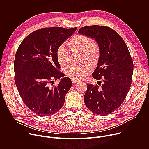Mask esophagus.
Masks as SVG:
<instances>
[{
	"mask_svg": "<svg viewBox=\"0 0 149 149\" xmlns=\"http://www.w3.org/2000/svg\"><path fill=\"white\" fill-rule=\"evenodd\" d=\"M79 82V81H78V80H76V79H72V82L73 83V84H76V83H77V82Z\"/></svg>",
	"mask_w": 149,
	"mask_h": 149,
	"instance_id": "1",
	"label": "esophagus"
}]
</instances>
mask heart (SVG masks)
Instances as JSON below:
<instances>
[{
    "mask_svg": "<svg viewBox=\"0 0 149 149\" xmlns=\"http://www.w3.org/2000/svg\"><path fill=\"white\" fill-rule=\"evenodd\" d=\"M66 44H61L56 51L59 62L63 66H67L71 62V51L82 52V61H88L91 63L97 62L100 56V48L96 42L87 35L79 34L74 36ZM93 67L88 63L81 65H72L66 70L68 77L74 79H81L89 75Z\"/></svg>",
    "mask_w": 149,
    "mask_h": 149,
    "instance_id": "b5f03b06",
    "label": "heart"
}]
</instances>
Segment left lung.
I'll list each match as a JSON object with an SVG mask.
<instances>
[{
    "instance_id": "1",
    "label": "left lung",
    "mask_w": 149,
    "mask_h": 149,
    "mask_svg": "<svg viewBox=\"0 0 149 149\" xmlns=\"http://www.w3.org/2000/svg\"><path fill=\"white\" fill-rule=\"evenodd\" d=\"M79 34L95 39L100 48V56L92 75L104 84H87L84 102L97 115H107L118 109L128 93L133 72V62L125 42L111 28L93 25L81 28Z\"/></svg>"
}]
</instances>
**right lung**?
I'll list each match as a JSON object with an SVG mask.
<instances>
[{
  "mask_svg": "<svg viewBox=\"0 0 149 149\" xmlns=\"http://www.w3.org/2000/svg\"><path fill=\"white\" fill-rule=\"evenodd\" d=\"M76 28H41L28 35L19 45L15 57V82L27 107L40 116L58 112L72 86L71 79L58 71L56 51L76 31ZM62 77L58 86L53 79Z\"/></svg>",
  "mask_w": 149,
  "mask_h": 149,
  "instance_id": "right-lung-1",
  "label": "right lung"
}]
</instances>
